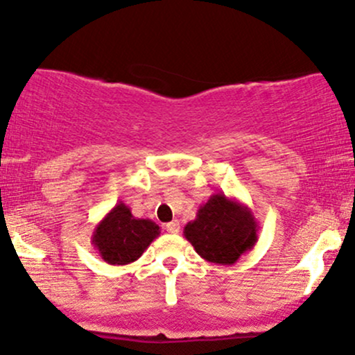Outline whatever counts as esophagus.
I'll list each match as a JSON object with an SVG mask.
<instances>
[{"label": "esophagus", "instance_id": "1", "mask_svg": "<svg viewBox=\"0 0 355 355\" xmlns=\"http://www.w3.org/2000/svg\"><path fill=\"white\" fill-rule=\"evenodd\" d=\"M166 232H170V234H178L180 232V223H178V220H172V222H168L165 225Z\"/></svg>", "mask_w": 355, "mask_h": 355}]
</instances>
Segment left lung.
I'll use <instances>...</instances> for the list:
<instances>
[{"label": "left lung", "mask_w": 355, "mask_h": 355, "mask_svg": "<svg viewBox=\"0 0 355 355\" xmlns=\"http://www.w3.org/2000/svg\"><path fill=\"white\" fill-rule=\"evenodd\" d=\"M183 235L207 262L234 266L254 248L259 223L247 205L220 191L200 205L197 218L183 227Z\"/></svg>", "instance_id": "left-lung-1"}]
</instances>
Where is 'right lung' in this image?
Masks as SVG:
<instances>
[{
  "mask_svg": "<svg viewBox=\"0 0 355 355\" xmlns=\"http://www.w3.org/2000/svg\"><path fill=\"white\" fill-rule=\"evenodd\" d=\"M160 235V227L150 218H135L130 207L118 202L95 227L92 243L110 266H128L144 255Z\"/></svg>",
  "mask_w": 355,
  "mask_h": 355,
  "instance_id": "obj_1",
  "label": "right lung"
}]
</instances>
